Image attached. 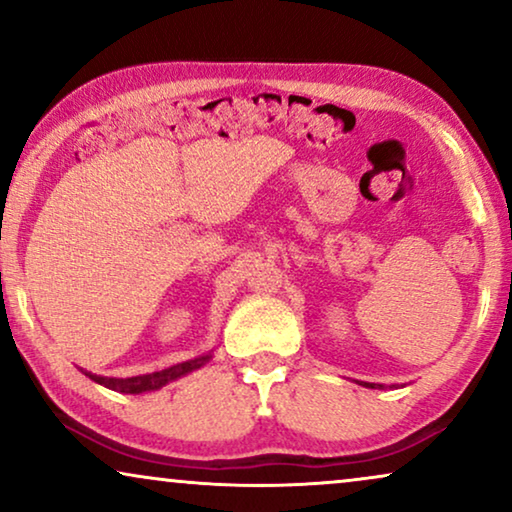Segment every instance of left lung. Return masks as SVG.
<instances>
[{
	"label": "left lung",
	"mask_w": 512,
	"mask_h": 512,
	"mask_svg": "<svg viewBox=\"0 0 512 512\" xmlns=\"http://www.w3.org/2000/svg\"><path fill=\"white\" fill-rule=\"evenodd\" d=\"M363 387H368V389H382V384H373V382H363Z\"/></svg>",
	"instance_id": "obj_1"
}]
</instances>
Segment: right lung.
<instances>
[{
    "instance_id": "1",
    "label": "right lung",
    "mask_w": 512,
    "mask_h": 512,
    "mask_svg": "<svg viewBox=\"0 0 512 512\" xmlns=\"http://www.w3.org/2000/svg\"><path fill=\"white\" fill-rule=\"evenodd\" d=\"M212 354H214V349H212V352L202 354V356H195V359L177 363V366H170L165 370H156V373L135 375V377H104V375H93V373H86V375L93 382L102 384V387H107L111 391H118V394H146V391L163 389L165 384H170L174 380H179V377H184L188 373H193V370L202 368L209 359H212Z\"/></svg>"
}]
</instances>
